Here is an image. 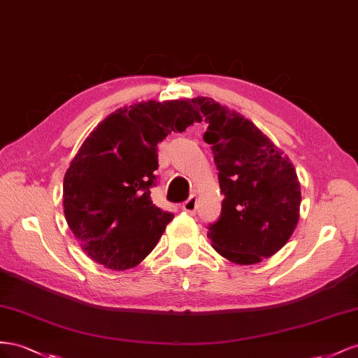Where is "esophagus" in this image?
<instances>
[{
	"mask_svg": "<svg viewBox=\"0 0 358 358\" xmlns=\"http://www.w3.org/2000/svg\"><path fill=\"white\" fill-rule=\"evenodd\" d=\"M182 211H186L189 214H193L196 211V196L192 195L186 202H182Z\"/></svg>",
	"mask_w": 358,
	"mask_h": 358,
	"instance_id": "obj_1",
	"label": "esophagus"
}]
</instances>
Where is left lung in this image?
Segmentation results:
<instances>
[{
  "instance_id": "left-lung-1",
  "label": "left lung",
  "mask_w": 358,
  "mask_h": 358,
  "mask_svg": "<svg viewBox=\"0 0 358 358\" xmlns=\"http://www.w3.org/2000/svg\"><path fill=\"white\" fill-rule=\"evenodd\" d=\"M192 101L208 122L203 141L211 145L224 195L219 220L208 227L211 246L231 262L258 264L279 252L297 227V172L250 120L210 97Z\"/></svg>"
}]
</instances>
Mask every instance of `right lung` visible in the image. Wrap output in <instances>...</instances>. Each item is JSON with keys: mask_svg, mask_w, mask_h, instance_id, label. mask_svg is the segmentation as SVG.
<instances>
[{"mask_svg": "<svg viewBox=\"0 0 358 358\" xmlns=\"http://www.w3.org/2000/svg\"><path fill=\"white\" fill-rule=\"evenodd\" d=\"M201 120L190 100H148L112 112L88 135L64 176L63 207L91 259L121 271L156 248L173 219L150 196L157 144Z\"/></svg>", "mask_w": 358, "mask_h": 358, "instance_id": "right-lung-1", "label": "right lung"}]
</instances>
